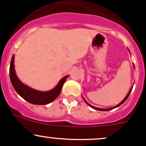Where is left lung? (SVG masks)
Here are the masks:
<instances>
[{
  "mask_svg": "<svg viewBox=\"0 0 146 146\" xmlns=\"http://www.w3.org/2000/svg\"><path fill=\"white\" fill-rule=\"evenodd\" d=\"M134 68H135V67H134ZM132 88H133V87H132ZM132 88H131V90H129V93H128V94H127V96H126V97H125V99H124V100H123V101H122V102H120V104H119L118 105H117V106H114V107H113V108H110V109H100V108H96V107H94V106H91V105H90V104H88V103H87V102H86L85 100H85V101L86 102V103H87V104H88V105H89V106H90V107L93 108V109H96V110H98V111H110V110H111V109H115V108H116V107H117V106H120V105H121L122 104H123V103H124V102H125V101H126V100H127V98H128V97H129V94H130V93H131V90H132Z\"/></svg>",
  "mask_w": 146,
  "mask_h": 146,
  "instance_id": "8db88e82",
  "label": "left lung"
}]
</instances>
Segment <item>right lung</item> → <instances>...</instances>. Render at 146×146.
<instances>
[{
  "label": "right lung",
  "mask_w": 146,
  "mask_h": 146,
  "mask_svg": "<svg viewBox=\"0 0 146 146\" xmlns=\"http://www.w3.org/2000/svg\"><path fill=\"white\" fill-rule=\"evenodd\" d=\"M14 59H15V56H13L12 60H11L10 67V81L15 90L21 98L31 104L43 105L51 103L60 95L62 86L69 75L62 78L53 90L48 92L37 91V90L31 88L29 86L24 85L17 78L15 71V66H14V60H15Z\"/></svg>",
  "instance_id": "obj_1"
}]
</instances>
